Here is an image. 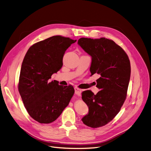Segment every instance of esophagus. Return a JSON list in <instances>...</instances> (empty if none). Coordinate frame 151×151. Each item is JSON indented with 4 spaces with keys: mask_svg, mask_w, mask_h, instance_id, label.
<instances>
[{
    "mask_svg": "<svg viewBox=\"0 0 151 151\" xmlns=\"http://www.w3.org/2000/svg\"><path fill=\"white\" fill-rule=\"evenodd\" d=\"M74 90H75V93L77 95V96H81V93H82V90L79 89V88L77 86H76L74 88Z\"/></svg>",
    "mask_w": 151,
    "mask_h": 151,
    "instance_id": "1",
    "label": "esophagus"
}]
</instances>
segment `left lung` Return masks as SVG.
<instances>
[{"mask_svg":"<svg viewBox=\"0 0 151 151\" xmlns=\"http://www.w3.org/2000/svg\"><path fill=\"white\" fill-rule=\"evenodd\" d=\"M78 44L91 56V76L95 73L101 76L96 81V87L101 90L98 93L94 94L86 90L82 94L89 109L82 121L88 127H100L113 119L126 99L130 60L126 52L111 40L81 38Z\"/></svg>","mask_w":151,"mask_h":151,"instance_id":"1","label":"left lung"}]
</instances>
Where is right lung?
<instances>
[{
  "label": "right lung",
  "instance_id": "right-lung-1",
  "mask_svg": "<svg viewBox=\"0 0 151 151\" xmlns=\"http://www.w3.org/2000/svg\"><path fill=\"white\" fill-rule=\"evenodd\" d=\"M76 40L57 35L35 43L23 60L18 90L30 116L41 124L55 121L74 93L72 85L49 80L63 66L67 49Z\"/></svg>",
  "mask_w": 151,
  "mask_h": 151
}]
</instances>
